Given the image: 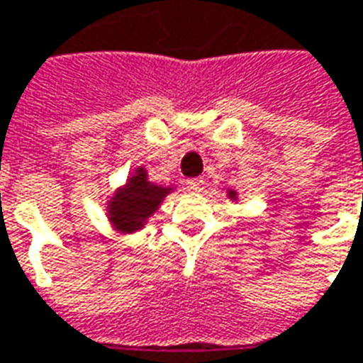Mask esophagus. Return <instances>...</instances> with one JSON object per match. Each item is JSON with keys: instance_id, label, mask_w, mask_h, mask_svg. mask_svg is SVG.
Masks as SVG:
<instances>
[{"instance_id": "esophagus-1", "label": "esophagus", "mask_w": 363, "mask_h": 363, "mask_svg": "<svg viewBox=\"0 0 363 363\" xmlns=\"http://www.w3.org/2000/svg\"><path fill=\"white\" fill-rule=\"evenodd\" d=\"M185 189L191 193H199L203 191V179L201 178H191L185 182Z\"/></svg>"}]
</instances>
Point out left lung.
Wrapping results in <instances>:
<instances>
[{
	"mask_svg": "<svg viewBox=\"0 0 363 363\" xmlns=\"http://www.w3.org/2000/svg\"><path fill=\"white\" fill-rule=\"evenodd\" d=\"M228 199H232V201H238V193L234 191V189H230V191H228Z\"/></svg>",
	"mask_w": 363,
	"mask_h": 363,
	"instance_id": "left-lung-1",
	"label": "left lung"
}]
</instances>
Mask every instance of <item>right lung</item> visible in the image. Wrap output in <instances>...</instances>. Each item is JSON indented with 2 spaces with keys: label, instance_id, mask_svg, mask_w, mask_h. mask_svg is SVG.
<instances>
[{
  "label": "right lung",
  "instance_id": "right-lung-1",
  "mask_svg": "<svg viewBox=\"0 0 363 363\" xmlns=\"http://www.w3.org/2000/svg\"><path fill=\"white\" fill-rule=\"evenodd\" d=\"M174 187H162L149 182L147 170L139 166L127 178L123 187H118L108 201V220L121 234H133L137 230L145 228L150 216L158 211Z\"/></svg>",
  "mask_w": 363,
  "mask_h": 363
}]
</instances>
